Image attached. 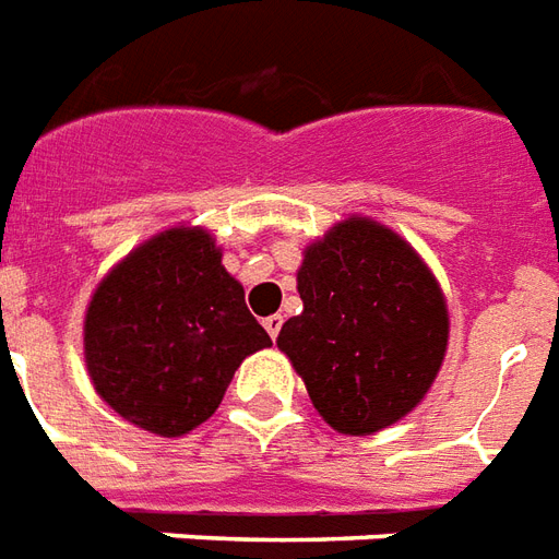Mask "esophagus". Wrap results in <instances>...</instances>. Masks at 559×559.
I'll use <instances>...</instances> for the list:
<instances>
[{
    "instance_id": "1",
    "label": "esophagus",
    "mask_w": 559,
    "mask_h": 559,
    "mask_svg": "<svg viewBox=\"0 0 559 559\" xmlns=\"http://www.w3.org/2000/svg\"><path fill=\"white\" fill-rule=\"evenodd\" d=\"M283 316H267V319H264V330H267V333H271V340H276V336H280V330H283Z\"/></svg>"
}]
</instances>
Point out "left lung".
<instances>
[{
	"instance_id": "8db88e82",
	"label": "left lung",
	"mask_w": 559,
	"mask_h": 559,
	"mask_svg": "<svg viewBox=\"0 0 559 559\" xmlns=\"http://www.w3.org/2000/svg\"><path fill=\"white\" fill-rule=\"evenodd\" d=\"M304 312L276 336L312 405L342 435H372L417 408L447 354L450 316L408 240L348 217L304 250Z\"/></svg>"
}]
</instances>
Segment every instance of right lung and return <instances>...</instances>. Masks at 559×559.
<instances>
[{
  "mask_svg": "<svg viewBox=\"0 0 559 559\" xmlns=\"http://www.w3.org/2000/svg\"><path fill=\"white\" fill-rule=\"evenodd\" d=\"M271 345L199 226L154 235L109 271L85 309L83 348L97 396L160 438L202 426L250 354Z\"/></svg>",
  "mask_w": 559,
  "mask_h": 559,
  "instance_id": "1",
  "label": "right lung"
}]
</instances>
